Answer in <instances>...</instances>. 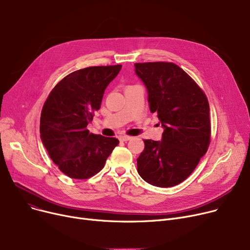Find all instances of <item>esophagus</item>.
<instances>
[{"mask_svg": "<svg viewBox=\"0 0 250 250\" xmlns=\"http://www.w3.org/2000/svg\"><path fill=\"white\" fill-rule=\"evenodd\" d=\"M120 140H121L122 142H126V141L132 140V137H129V136H121V137H120Z\"/></svg>", "mask_w": 250, "mask_h": 250, "instance_id": "obj_1", "label": "esophagus"}]
</instances>
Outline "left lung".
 <instances>
[{
	"mask_svg": "<svg viewBox=\"0 0 250 250\" xmlns=\"http://www.w3.org/2000/svg\"><path fill=\"white\" fill-rule=\"evenodd\" d=\"M135 67L148 90L150 110L164 128L161 142L144 140L138 173L152 186L171 188L192 173L208 151V101L193 79L173 62H137Z\"/></svg>",
	"mask_w": 250,
	"mask_h": 250,
	"instance_id": "left-lung-1",
	"label": "left lung"
}]
</instances>
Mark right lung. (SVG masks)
<instances>
[{"label": "right lung", "instance_id": "right-lung-1", "mask_svg": "<svg viewBox=\"0 0 250 250\" xmlns=\"http://www.w3.org/2000/svg\"><path fill=\"white\" fill-rule=\"evenodd\" d=\"M121 69L122 64H114L75 71L54 87L43 104L42 141L50 159L71 178L87 179L97 174L120 143L90 133L87 125Z\"/></svg>", "mask_w": 250, "mask_h": 250}]
</instances>
